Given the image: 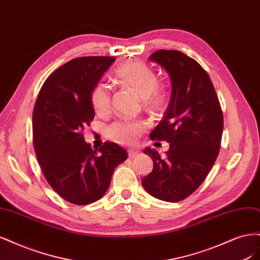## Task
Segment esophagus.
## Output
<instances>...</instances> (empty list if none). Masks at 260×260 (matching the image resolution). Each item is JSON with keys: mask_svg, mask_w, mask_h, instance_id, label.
Returning a JSON list of instances; mask_svg holds the SVG:
<instances>
[{"mask_svg": "<svg viewBox=\"0 0 260 260\" xmlns=\"http://www.w3.org/2000/svg\"><path fill=\"white\" fill-rule=\"evenodd\" d=\"M139 155V152L138 151H133V149H129L128 151V156L129 158H133V157H136Z\"/></svg>", "mask_w": 260, "mask_h": 260, "instance_id": "1", "label": "esophagus"}]
</instances>
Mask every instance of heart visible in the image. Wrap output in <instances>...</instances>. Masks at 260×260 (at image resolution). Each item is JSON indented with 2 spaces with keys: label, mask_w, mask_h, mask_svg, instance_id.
Instances as JSON below:
<instances>
[{
  "label": "heart",
  "mask_w": 260,
  "mask_h": 260,
  "mask_svg": "<svg viewBox=\"0 0 260 260\" xmlns=\"http://www.w3.org/2000/svg\"><path fill=\"white\" fill-rule=\"evenodd\" d=\"M116 82L135 91L142 99V104L149 111L160 107L166 93L157 83L154 70L142 62L130 61L120 65L115 70ZM91 103L98 114L104 115L111 108V93L103 84H98L91 92ZM147 122L145 120L123 119L112 123L106 129V137L116 143L132 145L142 136Z\"/></svg>",
  "instance_id": "obj_1"
}]
</instances>
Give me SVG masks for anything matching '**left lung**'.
Instances as JSON below:
<instances>
[{
	"instance_id": "left-lung-1",
	"label": "left lung",
	"mask_w": 260,
	"mask_h": 260,
	"mask_svg": "<svg viewBox=\"0 0 260 260\" xmlns=\"http://www.w3.org/2000/svg\"><path fill=\"white\" fill-rule=\"evenodd\" d=\"M169 75L171 95L152 140L169 143L164 156L155 148L144 153L153 159L142 185L154 198L175 203L191 195L205 180L219 154L223 116L208 74L180 51L159 50L149 56Z\"/></svg>"
}]
</instances>
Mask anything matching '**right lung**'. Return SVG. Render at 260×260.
Instances as JSON below:
<instances>
[{"mask_svg":"<svg viewBox=\"0 0 260 260\" xmlns=\"http://www.w3.org/2000/svg\"><path fill=\"white\" fill-rule=\"evenodd\" d=\"M114 61L109 56L69 60L45 80L34 108V145L43 175L55 192L76 205L103 198L115 168L128 158L125 149L112 142L98 154L82 135L95 116L91 92Z\"/></svg>","mask_w":260,"mask_h":260,"instance_id":"1","label":"right lung"}]
</instances>
